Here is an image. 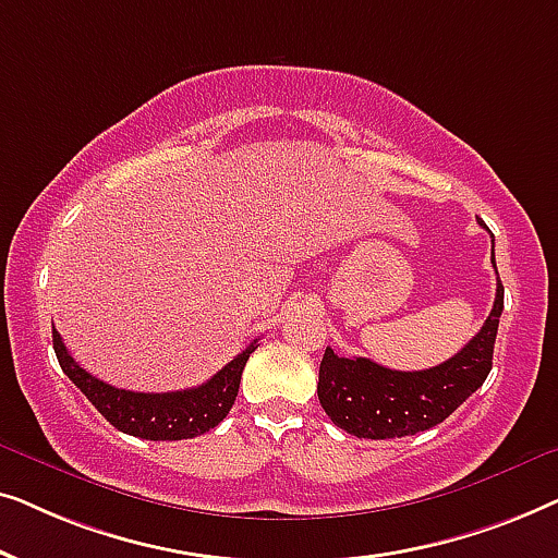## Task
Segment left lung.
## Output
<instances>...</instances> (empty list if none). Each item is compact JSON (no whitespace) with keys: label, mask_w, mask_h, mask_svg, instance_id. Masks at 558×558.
Instances as JSON below:
<instances>
[{"label":"left lung","mask_w":558,"mask_h":558,"mask_svg":"<svg viewBox=\"0 0 558 558\" xmlns=\"http://www.w3.org/2000/svg\"><path fill=\"white\" fill-rule=\"evenodd\" d=\"M500 312L502 284L498 277L495 304L480 332L460 353L426 371H391L368 357H340L327 348L317 384L325 414L357 439L409 437L441 424L485 384L493 368Z\"/></svg>","instance_id":"obj_1"}]
</instances>
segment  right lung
I'll use <instances>...</instances> for the list:
<instances>
[{
    "instance_id": "obj_1",
    "label": "right lung",
    "mask_w": 558,
    "mask_h": 558,
    "mask_svg": "<svg viewBox=\"0 0 558 558\" xmlns=\"http://www.w3.org/2000/svg\"><path fill=\"white\" fill-rule=\"evenodd\" d=\"M52 348L65 376L86 393V399L98 409V414H104L106 422L132 437L174 441L193 439L223 422L239 396L243 365L256 350V340L203 386L170 393H136L104 384L73 361L58 330H52Z\"/></svg>"
}]
</instances>
